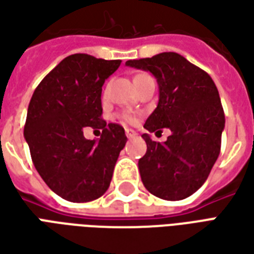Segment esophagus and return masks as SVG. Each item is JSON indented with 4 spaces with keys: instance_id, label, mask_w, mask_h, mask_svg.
Listing matches in <instances>:
<instances>
[{
    "instance_id": "34e87169",
    "label": "esophagus",
    "mask_w": 254,
    "mask_h": 254,
    "mask_svg": "<svg viewBox=\"0 0 254 254\" xmlns=\"http://www.w3.org/2000/svg\"><path fill=\"white\" fill-rule=\"evenodd\" d=\"M125 133H127V138H132V137H134L136 134H137V133L134 132L133 129H129V127H127V129H125Z\"/></svg>"
}]
</instances>
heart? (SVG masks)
I'll list each match as a JSON object with an SVG mask.
<instances>
[{"label": "heart", "mask_w": 254, "mask_h": 254, "mask_svg": "<svg viewBox=\"0 0 254 254\" xmlns=\"http://www.w3.org/2000/svg\"><path fill=\"white\" fill-rule=\"evenodd\" d=\"M138 76H143V74H138ZM118 118H120V120H122L124 122H133L134 120H136V118H134V116H133V114H130V113H121V114H118Z\"/></svg>", "instance_id": "b5f03b06"}]
</instances>
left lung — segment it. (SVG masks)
Segmentation results:
<instances>
[{
	"label": "left lung",
	"instance_id": "8db88e82",
	"mask_svg": "<svg viewBox=\"0 0 254 254\" xmlns=\"http://www.w3.org/2000/svg\"><path fill=\"white\" fill-rule=\"evenodd\" d=\"M127 66L149 70L159 85V102L144 127H169L165 143L141 137L147 152L138 160L144 187L154 196L177 201L193 194L218 159L224 129V111L213 80L207 72L177 53L130 60Z\"/></svg>",
	"mask_w": 254,
	"mask_h": 254
}]
</instances>
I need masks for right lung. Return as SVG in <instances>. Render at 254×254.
Listing matches in <instances>:
<instances>
[{
  "label": "right lung",
  "instance_id": "obj_1",
  "mask_svg": "<svg viewBox=\"0 0 254 254\" xmlns=\"http://www.w3.org/2000/svg\"><path fill=\"white\" fill-rule=\"evenodd\" d=\"M120 65V60L72 54L42 80L31 98L24 137L32 163L47 187L67 201L103 196L127 144L121 125L102 120V87ZM85 126L102 130L98 142L83 137Z\"/></svg>",
  "mask_w": 254,
  "mask_h": 254
}]
</instances>
